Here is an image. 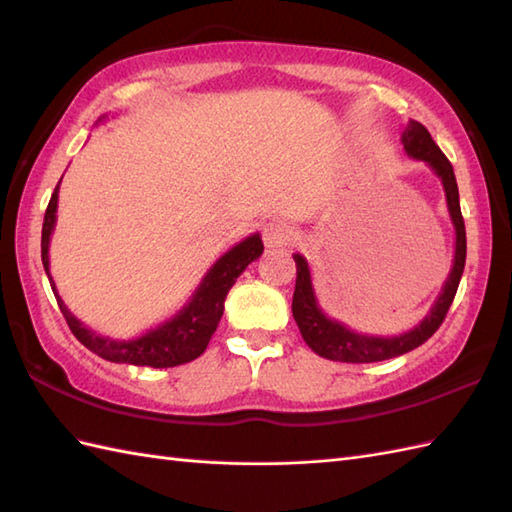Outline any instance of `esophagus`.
I'll return each mask as SVG.
<instances>
[{
    "instance_id": "obj_1",
    "label": "esophagus",
    "mask_w": 512,
    "mask_h": 512,
    "mask_svg": "<svg viewBox=\"0 0 512 512\" xmlns=\"http://www.w3.org/2000/svg\"><path fill=\"white\" fill-rule=\"evenodd\" d=\"M295 237V226L286 220H273L264 226V244L268 248H279L292 242Z\"/></svg>"
}]
</instances>
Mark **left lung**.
I'll return each mask as SVG.
<instances>
[{"label":"left lung","instance_id":"1","mask_svg":"<svg viewBox=\"0 0 512 512\" xmlns=\"http://www.w3.org/2000/svg\"><path fill=\"white\" fill-rule=\"evenodd\" d=\"M400 143L405 147L407 156L427 162L444 187L449 215L455 226V255H453L451 273L447 281H444L440 297L427 312V317H424L416 328L409 332H402L398 336H369V334H358L350 330L347 325L330 319L328 314L321 310L317 292H314V286H312V275H310V266L306 262V257L299 253L292 255L297 264V284H295V297H292V317H295L303 341L308 343L310 350L314 354L328 358V361L376 363V361H387V358L416 350L418 345L431 339L433 332L440 328L455 299V292H458V286H460L464 262H466V228H464L462 211H460L458 182H455L451 162L442 154L440 147L433 143L427 127L420 125L418 121L407 123L405 132L400 134Z\"/></svg>","mask_w":512,"mask_h":512}]
</instances>
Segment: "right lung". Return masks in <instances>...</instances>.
I'll return each mask as SVG.
<instances>
[{
  "label": "right lung",
  "instance_id": "obj_1",
  "mask_svg": "<svg viewBox=\"0 0 512 512\" xmlns=\"http://www.w3.org/2000/svg\"><path fill=\"white\" fill-rule=\"evenodd\" d=\"M105 118V116H103ZM99 118V121H103ZM61 184V182H59ZM59 184L54 187V193L50 198V204L46 209V217H43L41 228V262L46 268V275L50 279V286L54 297H57L59 308L63 312L65 321H68L72 334L79 339L90 352L99 354L105 361L112 363H127L138 367H176L182 363H191L193 358H198L206 345H209L211 336L220 323L224 314V299L228 290L233 288L235 279L244 273L250 262L264 253V244L259 233L248 235L242 242L235 244L231 250L217 259V262L209 268L200 281V286L195 288L191 299L173 314L165 323L156 325V328L147 330L145 334L136 336L129 341L110 339V336L96 334L88 325H83L79 319L65 306L63 299L59 297L57 286H54L50 275V237L57 224V204H59Z\"/></svg>",
  "mask_w": 512,
  "mask_h": 512
}]
</instances>
